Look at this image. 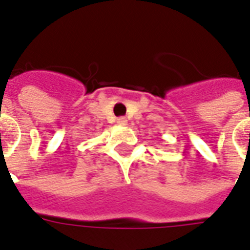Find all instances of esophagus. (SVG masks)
Segmentation results:
<instances>
[{
  "label": "esophagus",
  "mask_w": 250,
  "mask_h": 250,
  "mask_svg": "<svg viewBox=\"0 0 250 250\" xmlns=\"http://www.w3.org/2000/svg\"><path fill=\"white\" fill-rule=\"evenodd\" d=\"M116 122H118V125H127V119H125V118H119V119L116 120Z\"/></svg>",
  "instance_id": "obj_1"
}]
</instances>
